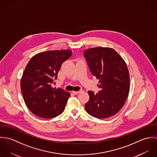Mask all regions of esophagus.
<instances>
[{"instance_id":"1","label":"esophagus","mask_w":157,"mask_h":157,"mask_svg":"<svg viewBox=\"0 0 157 157\" xmlns=\"http://www.w3.org/2000/svg\"><path fill=\"white\" fill-rule=\"evenodd\" d=\"M80 92H81V90H80V91H72V94H74V95L78 94H79Z\"/></svg>"}]
</instances>
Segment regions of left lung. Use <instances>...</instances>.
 I'll return each mask as SVG.
<instances>
[{"label":"left lung","instance_id":"left-lung-1","mask_svg":"<svg viewBox=\"0 0 157 157\" xmlns=\"http://www.w3.org/2000/svg\"><path fill=\"white\" fill-rule=\"evenodd\" d=\"M90 71L99 80L98 94L88 91L85 109L90 115L106 118L123 108L130 89V77L126 63L111 48L95 47L84 52Z\"/></svg>","mask_w":157,"mask_h":157}]
</instances>
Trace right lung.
Segmentation results:
<instances>
[{
  "label": "right lung",
  "mask_w": 157,
  "mask_h": 157,
  "mask_svg": "<svg viewBox=\"0 0 157 157\" xmlns=\"http://www.w3.org/2000/svg\"><path fill=\"white\" fill-rule=\"evenodd\" d=\"M71 55L70 49L42 52L34 55L26 65L21 88L26 106L34 115L52 118L63 112L70 94L51 85L62 64Z\"/></svg>",
  "instance_id": "right-lung-1"
}]
</instances>
